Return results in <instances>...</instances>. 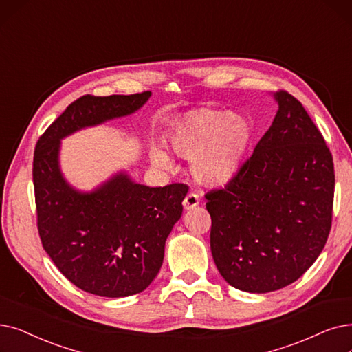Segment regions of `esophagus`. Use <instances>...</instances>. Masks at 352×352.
<instances>
[{"label": "esophagus", "mask_w": 352, "mask_h": 352, "mask_svg": "<svg viewBox=\"0 0 352 352\" xmlns=\"http://www.w3.org/2000/svg\"><path fill=\"white\" fill-rule=\"evenodd\" d=\"M198 204H200V195L195 194V192L187 194V197L184 198V201H182V206H184L186 210H192Z\"/></svg>", "instance_id": "esophagus-1"}]
</instances>
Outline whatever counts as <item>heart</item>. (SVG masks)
<instances>
[{
	"instance_id": "1",
	"label": "heart",
	"mask_w": 352,
	"mask_h": 352,
	"mask_svg": "<svg viewBox=\"0 0 352 352\" xmlns=\"http://www.w3.org/2000/svg\"><path fill=\"white\" fill-rule=\"evenodd\" d=\"M253 140L250 122L240 113L194 108L182 113L166 135V145L179 158L191 160L198 184L221 187L239 173ZM152 165L168 170L171 158L161 148H151Z\"/></svg>"
}]
</instances>
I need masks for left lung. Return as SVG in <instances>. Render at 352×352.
<instances>
[{
    "label": "left lung",
    "mask_w": 352,
    "mask_h": 352,
    "mask_svg": "<svg viewBox=\"0 0 352 352\" xmlns=\"http://www.w3.org/2000/svg\"><path fill=\"white\" fill-rule=\"evenodd\" d=\"M253 155L206 194L211 254L224 280L266 294L298 280L322 252L332 223L331 151L302 103L285 90Z\"/></svg>",
    "instance_id": "1"
}]
</instances>
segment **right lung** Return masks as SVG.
I'll return each instance as SVG.
<instances>
[{"label": "right lung", "mask_w": 352, "mask_h": 352, "mask_svg": "<svg viewBox=\"0 0 352 352\" xmlns=\"http://www.w3.org/2000/svg\"><path fill=\"white\" fill-rule=\"evenodd\" d=\"M151 91L74 100L40 136L33 182L44 250L87 294L125 298L155 279L165 240L182 214L188 187H146L118 173L94 191L74 190L58 165L60 141L76 131L141 109Z\"/></svg>", "instance_id": "obj_1"}]
</instances>
